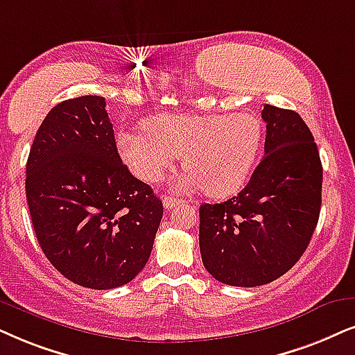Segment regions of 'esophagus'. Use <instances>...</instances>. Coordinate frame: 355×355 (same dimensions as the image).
Segmentation results:
<instances>
[{
    "mask_svg": "<svg viewBox=\"0 0 355 355\" xmlns=\"http://www.w3.org/2000/svg\"><path fill=\"white\" fill-rule=\"evenodd\" d=\"M180 203H183L182 200L172 198V196H165V198H164V208L165 209H172V208H175V206L180 205Z\"/></svg>",
    "mask_w": 355,
    "mask_h": 355,
    "instance_id": "obj_1",
    "label": "esophagus"
}]
</instances>
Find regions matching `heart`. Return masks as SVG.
Masks as SVG:
<instances>
[{
	"instance_id": "heart-1",
	"label": "heart",
	"mask_w": 355,
	"mask_h": 355,
	"mask_svg": "<svg viewBox=\"0 0 355 355\" xmlns=\"http://www.w3.org/2000/svg\"><path fill=\"white\" fill-rule=\"evenodd\" d=\"M146 131L118 136L123 160L136 177L157 182L183 155L188 170L182 190H201L213 198L230 196L244 187L262 147L263 125L250 113L157 114Z\"/></svg>"
}]
</instances>
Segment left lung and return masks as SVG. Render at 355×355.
Segmentation results:
<instances>
[{"label":"left lung","mask_w":355,"mask_h":355,"mask_svg":"<svg viewBox=\"0 0 355 355\" xmlns=\"http://www.w3.org/2000/svg\"><path fill=\"white\" fill-rule=\"evenodd\" d=\"M266 155L244 190L200 206L203 266L232 286L270 284L306 250L321 209L322 165L298 113L266 105Z\"/></svg>","instance_id":"left-lung-1"}]
</instances>
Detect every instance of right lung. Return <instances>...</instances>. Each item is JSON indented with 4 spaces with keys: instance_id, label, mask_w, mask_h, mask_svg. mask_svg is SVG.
Listing matches in <instances>:
<instances>
[{
    "instance_id": "add662e5",
    "label": "right lung",
    "mask_w": 355,
    "mask_h": 355,
    "mask_svg": "<svg viewBox=\"0 0 355 355\" xmlns=\"http://www.w3.org/2000/svg\"><path fill=\"white\" fill-rule=\"evenodd\" d=\"M40 249L85 288L125 285L146 267L164 206L123 164L103 96L71 98L42 121L26 165Z\"/></svg>"
}]
</instances>
